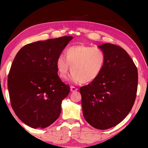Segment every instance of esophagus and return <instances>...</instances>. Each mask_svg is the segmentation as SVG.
Masks as SVG:
<instances>
[{
    "label": "esophagus",
    "mask_w": 148,
    "mask_h": 148,
    "mask_svg": "<svg viewBox=\"0 0 148 148\" xmlns=\"http://www.w3.org/2000/svg\"><path fill=\"white\" fill-rule=\"evenodd\" d=\"M78 89L75 88V87L74 86H71V92H76V91H77Z\"/></svg>",
    "instance_id": "34e87169"
}]
</instances>
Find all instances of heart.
Returning <instances> with one entry per match:
<instances>
[{
	"instance_id": "b5f03b06",
	"label": "heart",
	"mask_w": 148,
	"mask_h": 148,
	"mask_svg": "<svg viewBox=\"0 0 148 148\" xmlns=\"http://www.w3.org/2000/svg\"><path fill=\"white\" fill-rule=\"evenodd\" d=\"M65 57L60 55L56 66L58 75L66 78L71 66L70 79L73 83H90L96 79L102 72L106 60L104 52L98 48L79 44L69 47Z\"/></svg>"
}]
</instances>
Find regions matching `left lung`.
<instances>
[{
    "instance_id": "8db88e82",
    "label": "left lung",
    "mask_w": 148,
    "mask_h": 148,
    "mask_svg": "<svg viewBox=\"0 0 148 148\" xmlns=\"http://www.w3.org/2000/svg\"><path fill=\"white\" fill-rule=\"evenodd\" d=\"M99 48L106 56L102 72L79 91L84 118L102 130L116 126L131 111L136 98L138 73L128 53L119 46L106 43Z\"/></svg>"
}]
</instances>
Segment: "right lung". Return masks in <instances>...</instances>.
<instances>
[{"label": "right lung", "mask_w": 148, "mask_h": 148, "mask_svg": "<svg viewBox=\"0 0 148 148\" xmlns=\"http://www.w3.org/2000/svg\"><path fill=\"white\" fill-rule=\"evenodd\" d=\"M73 38L63 36L28 44L12 62L8 75L12 108L32 128H46L59 116L70 87L58 77L56 62Z\"/></svg>", "instance_id": "obj_1"}]
</instances>
